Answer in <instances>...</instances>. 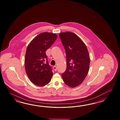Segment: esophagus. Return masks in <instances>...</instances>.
<instances>
[{"instance_id":"1","label":"esophagus","mask_w":120,"mask_h":120,"mask_svg":"<svg viewBox=\"0 0 120 120\" xmlns=\"http://www.w3.org/2000/svg\"><path fill=\"white\" fill-rule=\"evenodd\" d=\"M57 67L56 66H54L53 67V69L55 70V71H56V70H57Z\"/></svg>"}]
</instances>
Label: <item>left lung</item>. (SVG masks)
<instances>
[{
	"label": "left lung",
	"instance_id": "obj_1",
	"mask_svg": "<svg viewBox=\"0 0 120 120\" xmlns=\"http://www.w3.org/2000/svg\"><path fill=\"white\" fill-rule=\"evenodd\" d=\"M66 54L67 68L61 76L70 87L82 83L88 74L90 57L85 44L77 35L68 31L59 34Z\"/></svg>",
	"mask_w": 120,
	"mask_h": 120
}]
</instances>
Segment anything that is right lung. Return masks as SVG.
I'll list each match as a JSON object with an SVG mask.
<instances>
[{"label": "right lung", "mask_w": 120, "mask_h": 120, "mask_svg": "<svg viewBox=\"0 0 120 120\" xmlns=\"http://www.w3.org/2000/svg\"><path fill=\"white\" fill-rule=\"evenodd\" d=\"M57 38L56 34L43 32L34 38L27 47L25 69L30 80L36 85L42 86L50 82L53 73L48 64L45 51Z\"/></svg>", "instance_id": "right-lung-1"}]
</instances>
